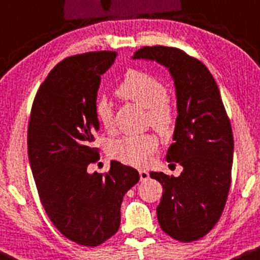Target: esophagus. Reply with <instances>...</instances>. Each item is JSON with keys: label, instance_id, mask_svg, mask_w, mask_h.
<instances>
[{"label": "esophagus", "instance_id": "1", "mask_svg": "<svg viewBox=\"0 0 260 260\" xmlns=\"http://www.w3.org/2000/svg\"><path fill=\"white\" fill-rule=\"evenodd\" d=\"M140 178H141V180H142V181L147 180V179L150 178V175H148V171L140 170Z\"/></svg>", "mask_w": 260, "mask_h": 260}]
</instances>
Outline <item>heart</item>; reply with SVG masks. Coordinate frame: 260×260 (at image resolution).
Returning <instances> with one entry per match:
<instances>
[{"instance_id":"heart-1","label":"heart","mask_w":260,"mask_h":260,"mask_svg":"<svg viewBox=\"0 0 260 260\" xmlns=\"http://www.w3.org/2000/svg\"><path fill=\"white\" fill-rule=\"evenodd\" d=\"M122 99L129 100L148 110V122L161 133H168L175 123V109L168 99V87L157 77L138 70H131L117 89ZM96 119L107 131L114 127L113 108L108 99L100 98L95 104ZM158 146L153 135L125 136L110 146V155L132 166H143Z\"/></svg>"}]
</instances>
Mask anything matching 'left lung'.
<instances>
[{
    "mask_svg": "<svg viewBox=\"0 0 260 260\" xmlns=\"http://www.w3.org/2000/svg\"><path fill=\"white\" fill-rule=\"evenodd\" d=\"M132 58L168 69L175 86L178 117L166 160L183 171L176 178L150 173L164 189L158 223L175 240H198L217 223L231 184L234 138L220 90L207 67L178 48L143 47Z\"/></svg>",
    "mask_w": 260,
    "mask_h": 260,
    "instance_id": "obj_1",
    "label": "left lung"
}]
</instances>
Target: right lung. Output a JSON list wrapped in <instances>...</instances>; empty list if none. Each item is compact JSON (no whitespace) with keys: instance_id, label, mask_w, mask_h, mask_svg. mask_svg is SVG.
<instances>
[{"instance_id":"obj_1","label":"right lung","mask_w":260,"mask_h":260,"mask_svg":"<svg viewBox=\"0 0 260 260\" xmlns=\"http://www.w3.org/2000/svg\"><path fill=\"white\" fill-rule=\"evenodd\" d=\"M117 55L90 52L63 59L40 85L30 114L27 153L40 202L53 225L84 246L117 233L123 196L140 180L136 169L118 161L105 175L87 171L99 157L92 147L100 128L98 90Z\"/></svg>"}]
</instances>
